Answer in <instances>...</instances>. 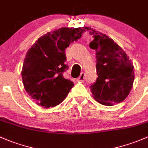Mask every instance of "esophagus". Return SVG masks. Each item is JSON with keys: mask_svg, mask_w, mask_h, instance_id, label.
<instances>
[{"mask_svg": "<svg viewBox=\"0 0 148 148\" xmlns=\"http://www.w3.org/2000/svg\"><path fill=\"white\" fill-rule=\"evenodd\" d=\"M85 74L84 73H82V74H81V75L79 76V77L78 79H77V81H78V82H84V79H85Z\"/></svg>", "mask_w": 148, "mask_h": 148, "instance_id": "esophagus-1", "label": "esophagus"}]
</instances>
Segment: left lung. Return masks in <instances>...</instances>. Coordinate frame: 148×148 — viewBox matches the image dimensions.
<instances>
[{
	"label": "left lung",
	"mask_w": 148,
	"mask_h": 148,
	"mask_svg": "<svg viewBox=\"0 0 148 148\" xmlns=\"http://www.w3.org/2000/svg\"><path fill=\"white\" fill-rule=\"evenodd\" d=\"M94 35L90 47L96 50V82L91 92L96 101L111 106L123 101L130 92L135 79L134 66L125 51L114 40L89 27Z\"/></svg>",
	"instance_id": "left-lung-1"
}]
</instances>
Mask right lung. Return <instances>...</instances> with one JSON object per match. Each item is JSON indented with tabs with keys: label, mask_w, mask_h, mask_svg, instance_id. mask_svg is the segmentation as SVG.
Returning <instances> with one entry per match:
<instances>
[{
	"label": "right lung",
	"mask_w": 148,
	"mask_h": 148,
	"mask_svg": "<svg viewBox=\"0 0 148 148\" xmlns=\"http://www.w3.org/2000/svg\"><path fill=\"white\" fill-rule=\"evenodd\" d=\"M62 27L47 32L32 45L25 55L22 79L29 97L43 108L54 107L62 103L74 86L64 78L67 69L65 49L77 41L86 29Z\"/></svg>",
	"instance_id": "1"
}]
</instances>
